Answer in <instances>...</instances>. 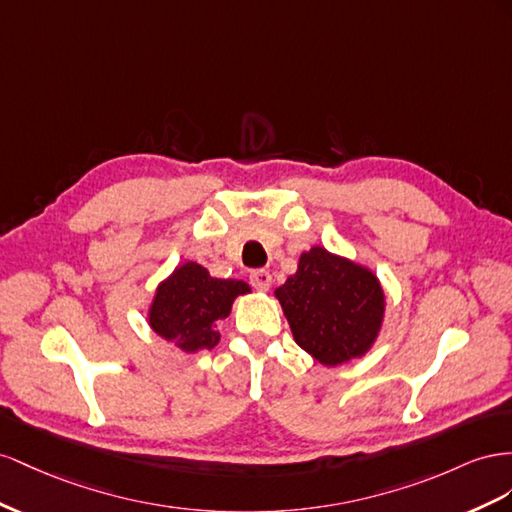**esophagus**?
I'll list each match as a JSON object with an SVG mask.
<instances>
[{
	"label": "esophagus",
	"instance_id": "esophagus-1",
	"mask_svg": "<svg viewBox=\"0 0 512 512\" xmlns=\"http://www.w3.org/2000/svg\"><path fill=\"white\" fill-rule=\"evenodd\" d=\"M248 281H251V285L259 291H268L270 285H272V274L268 270H253L251 276H248Z\"/></svg>",
	"mask_w": 512,
	"mask_h": 512
}]
</instances>
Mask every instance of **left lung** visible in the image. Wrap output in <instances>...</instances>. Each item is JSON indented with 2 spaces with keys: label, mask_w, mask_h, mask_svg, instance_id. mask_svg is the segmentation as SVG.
Segmentation results:
<instances>
[{
  "label": "left lung",
  "mask_w": 512,
  "mask_h": 512,
  "mask_svg": "<svg viewBox=\"0 0 512 512\" xmlns=\"http://www.w3.org/2000/svg\"><path fill=\"white\" fill-rule=\"evenodd\" d=\"M296 343L321 364H343L373 345L384 317L375 274L315 246L276 289Z\"/></svg>",
  "instance_id": "1"
}]
</instances>
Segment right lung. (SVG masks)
<instances>
[{
    "mask_svg": "<svg viewBox=\"0 0 512 512\" xmlns=\"http://www.w3.org/2000/svg\"><path fill=\"white\" fill-rule=\"evenodd\" d=\"M246 291L251 287L244 281L212 279L206 268L188 261L158 285L150 326L184 352L212 349L221 339L218 321L229 315L231 302Z\"/></svg>",
    "mask_w": 512,
    "mask_h": 512,
    "instance_id": "obj_1",
    "label": "right lung"
}]
</instances>
